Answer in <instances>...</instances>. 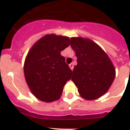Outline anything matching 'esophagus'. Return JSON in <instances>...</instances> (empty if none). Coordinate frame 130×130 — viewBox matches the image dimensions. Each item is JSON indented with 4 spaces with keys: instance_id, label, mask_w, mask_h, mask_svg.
<instances>
[{
    "instance_id": "1",
    "label": "esophagus",
    "mask_w": 130,
    "mask_h": 130,
    "mask_svg": "<svg viewBox=\"0 0 130 130\" xmlns=\"http://www.w3.org/2000/svg\"><path fill=\"white\" fill-rule=\"evenodd\" d=\"M69 67H70V69H71V70L73 71V64H72V63H71V64H69Z\"/></svg>"
}]
</instances>
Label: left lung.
I'll list each match as a JSON object with an SVG mask.
<instances>
[{"label": "left lung", "mask_w": 130, "mask_h": 130, "mask_svg": "<svg viewBox=\"0 0 130 130\" xmlns=\"http://www.w3.org/2000/svg\"><path fill=\"white\" fill-rule=\"evenodd\" d=\"M70 40L77 63L71 80L83 99H99L112 85L115 77V67L107 53L92 40L82 37L71 38Z\"/></svg>", "instance_id": "left-lung-1"}]
</instances>
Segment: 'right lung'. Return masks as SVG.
<instances>
[{
	"instance_id": "right-lung-1",
	"label": "right lung",
	"mask_w": 130,
	"mask_h": 130,
	"mask_svg": "<svg viewBox=\"0 0 130 130\" xmlns=\"http://www.w3.org/2000/svg\"><path fill=\"white\" fill-rule=\"evenodd\" d=\"M70 39L55 34H47L31 46L24 62L27 86L40 101L51 103L61 96L72 71L61 52L69 46Z\"/></svg>"
}]
</instances>
